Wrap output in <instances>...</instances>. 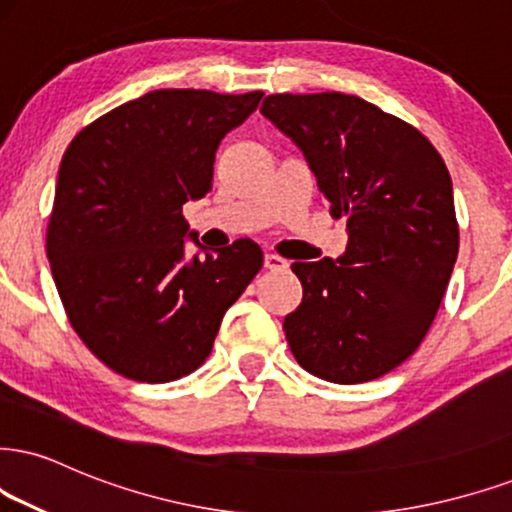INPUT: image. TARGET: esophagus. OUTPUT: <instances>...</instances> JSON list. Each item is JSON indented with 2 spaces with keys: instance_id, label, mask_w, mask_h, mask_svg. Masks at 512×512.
I'll list each match as a JSON object with an SVG mask.
<instances>
[{
  "instance_id": "34e87169",
  "label": "esophagus",
  "mask_w": 512,
  "mask_h": 512,
  "mask_svg": "<svg viewBox=\"0 0 512 512\" xmlns=\"http://www.w3.org/2000/svg\"><path fill=\"white\" fill-rule=\"evenodd\" d=\"M263 266H266L268 270H282V268H287V261L277 254H266L263 256Z\"/></svg>"
}]
</instances>
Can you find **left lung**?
Masks as SVG:
<instances>
[{
    "instance_id": "8db88e82",
    "label": "left lung",
    "mask_w": 512,
    "mask_h": 512,
    "mask_svg": "<svg viewBox=\"0 0 512 512\" xmlns=\"http://www.w3.org/2000/svg\"><path fill=\"white\" fill-rule=\"evenodd\" d=\"M346 218L337 261H296L304 287L285 318L304 370L334 384L387 375L418 349L458 258L451 175L418 130L356 94H270L261 106Z\"/></svg>"
}]
</instances>
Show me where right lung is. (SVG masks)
Segmentation results:
<instances>
[{
	"label": "right lung",
	"mask_w": 512,
	"mask_h": 512,
	"mask_svg": "<svg viewBox=\"0 0 512 512\" xmlns=\"http://www.w3.org/2000/svg\"><path fill=\"white\" fill-rule=\"evenodd\" d=\"M263 92L154 90L73 137L61 159L47 258L73 330L137 382L197 370L223 315L263 266L237 239L208 251L182 216L213 187L220 140ZM198 251L186 256V242Z\"/></svg>",
	"instance_id": "1"
}]
</instances>
